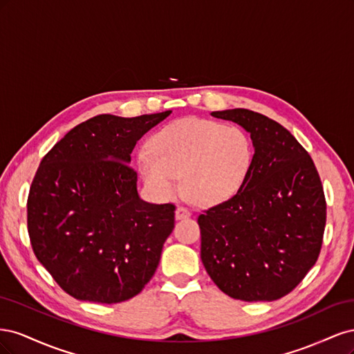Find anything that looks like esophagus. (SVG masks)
Segmentation results:
<instances>
[{
    "label": "esophagus",
    "mask_w": 354,
    "mask_h": 354,
    "mask_svg": "<svg viewBox=\"0 0 354 354\" xmlns=\"http://www.w3.org/2000/svg\"><path fill=\"white\" fill-rule=\"evenodd\" d=\"M190 217V211L185 207H177L176 208V220H183Z\"/></svg>",
    "instance_id": "1"
}]
</instances>
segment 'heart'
I'll return each mask as SVG.
<instances>
[{
  "label": "heart",
  "mask_w": 354,
  "mask_h": 354,
  "mask_svg": "<svg viewBox=\"0 0 354 354\" xmlns=\"http://www.w3.org/2000/svg\"><path fill=\"white\" fill-rule=\"evenodd\" d=\"M254 160L250 134L236 125L183 118L160 128L137 155L145 185L159 198H173L183 177L185 196L203 207L233 198Z\"/></svg>",
  "instance_id": "obj_1"
}]
</instances>
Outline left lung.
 <instances>
[{"mask_svg":"<svg viewBox=\"0 0 354 354\" xmlns=\"http://www.w3.org/2000/svg\"><path fill=\"white\" fill-rule=\"evenodd\" d=\"M212 116L241 125L254 145L248 177L236 195L198 217L201 260L224 294L273 301L315 266L326 223L317 169L281 124L248 109Z\"/></svg>","mask_w":354,"mask_h":354,"instance_id":"obj_1","label":"left lung"}]
</instances>
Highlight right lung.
<instances>
[{"label":"right lung","mask_w":354,"mask_h":354,"mask_svg":"<svg viewBox=\"0 0 354 354\" xmlns=\"http://www.w3.org/2000/svg\"><path fill=\"white\" fill-rule=\"evenodd\" d=\"M169 113L97 115L42 158L29 190L28 232L38 261L73 298L121 303L153 276L176 207L138 196L128 164L136 143Z\"/></svg>","instance_id":"1"}]
</instances>
